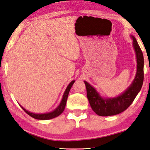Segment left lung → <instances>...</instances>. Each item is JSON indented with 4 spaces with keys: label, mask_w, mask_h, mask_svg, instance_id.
<instances>
[{
    "label": "left lung",
    "mask_w": 150,
    "mask_h": 150,
    "mask_svg": "<svg viewBox=\"0 0 150 150\" xmlns=\"http://www.w3.org/2000/svg\"><path fill=\"white\" fill-rule=\"evenodd\" d=\"M131 38H132L133 48L137 57V73L131 85L124 93L116 98H103L91 85L87 82L84 81L87 89V96L90 106L92 110L98 115L111 116L124 111L132 103L142 87L144 79V59L137 40L133 36H131Z\"/></svg>",
    "instance_id": "8db88e82"
}]
</instances>
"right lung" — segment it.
Segmentation results:
<instances>
[{
  "label": "right lung",
  "instance_id": "add662e5",
  "mask_svg": "<svg viewBox=\"0 0 150 150\" xmlns=\"http://www.w3.org/2000/svg\"><path fill=\"white\" fill-rule=\"evenodd\" d=\"M74 82H75V81H72L69 84L64 92V94H63L62 100H61L60 104H59V105L58 106V107H57L56 109H54L52 112H48V113L37 114V113H33V112H30L29 111H28V110H26L25 108H24L23 107H22V106H21V107L22 108V109H23L24 111H25L26 113L28 115H30V117H33L35 119H37V120H51V119H53L54 117H57L60 115L63 112V110H64L65 105H66L67 96H68L69 92V91H70L71 86L73 85V84L74 83Z\"/></svg>",
  "mask_w": 150,
  "mask_h": 150
}]
</instances>
